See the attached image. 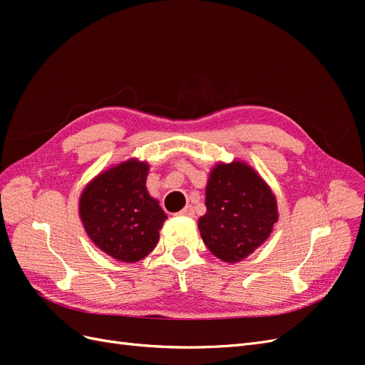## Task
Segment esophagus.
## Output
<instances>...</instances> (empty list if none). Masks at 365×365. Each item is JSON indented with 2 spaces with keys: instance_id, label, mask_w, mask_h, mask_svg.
I'll list each match as a JSON object with an SVG mask.
<instances>
[{
  "instance_id": "1",
  "label": "esophagus",
  "mask_w": 365,
  "mask_h": 365,
  "mask_svg": "<svg viewBox=\"0 0 365 365\" xmlns=\"http://www.w3.org/2000/svg\"><path fill=\"white\" fill-rule=\"evenodd\" d=\"M178 216H185V217H193L195 216V210L192 205H187L184 210H181L180 213H176Z\"/></svg>"
}]
</instances>
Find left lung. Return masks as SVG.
<instances>
[{
	"label": "left lung",
	"mask_w": 365,
	"mask_h": 365,
	"mask_svg": "<svg viewBox=\"0 0 365 365\" xmlns=\"http://www.w3.org/2000/svg\"><path fill=\"white\" fill-rule=\"evenodd\" d=\"M207 213L197 228L205 247L224 262H239L260 247L277 222V202L250 165L217 164L205 189Z\"/></svg>",
	"instance_id": "1"
}]
</instances>
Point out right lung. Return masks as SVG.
<instances>
[{
	"label": "right lung",
	"instance_id": "right-lung-1",
	"mask_svg": "<svg viewBox=\"0 0 365 365\" xmlns=\"http://www.w3.org/2000/svg\"><path fill=\"white\" fill-rule=\"evenodd\" d=\"M148 170L146 163H121L98 175L81 196L79 213L88 236L121 262L145 259L158 244L168 217L148 193Z\"/></svg>",
	"mask_w": 365,
	"mask_h": 365
}]
</instances>
